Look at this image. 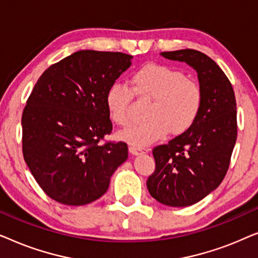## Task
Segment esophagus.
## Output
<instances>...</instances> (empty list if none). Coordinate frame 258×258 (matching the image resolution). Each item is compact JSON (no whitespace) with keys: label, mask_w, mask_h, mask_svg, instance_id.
I'll list each match as a JSON object with an SVG mask.
<instances>
[{"label":"esophagus","mask_w":258,"mask_h":258,"mask_svg":"<svg viewBox=\"0 0 258 258\" xmlns=\"http://www.w3.org/2000/svg\"><path fill=\"white\" fill-rule=\"evenodd\" d=\"M129 153L134 155V156H137V155H141V154H146L148 153L147 149H142V148H137V147H129Z\"/></svg>","instance_id":"34e87169"}]
</instances>
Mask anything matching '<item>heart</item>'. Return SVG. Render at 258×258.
Wrapping results in <instances>:
<instances>
[{
    "label": "heart",
    "mask_w": 258,
    "mask_h": 258,
    "mask_svg": "<svg viewBox=\"0 0 258 258\" xmlns=\"http://www.w3.org/2000/svg\"><path fill=\"white\" fill-rule=\"evenodd\" d=\"M133 93L142 100L151 101L147 109L148 121L130 126L121 137L135 147H147L165 136H179L195 124L203 104L200 84L186 79L177 69L148 63L133 74L130 79ZM108 116L118 126L132 121V91L114 83L104 96Z\"/></svg>",
    "instance_id": "b5f03b06"
}]
</instances>
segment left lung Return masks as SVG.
Returning <instances> with one entry per match:
<instances>
[{"mask_svg":"<svg viewBox=\"0 0 258 258\" xmlns=\"http://www.w3.org/2000/svg\"><path fill=\"white\" fill-rule=\"evenodd\" d=\"M196 70L203 104L189 132L153 150L156 163L147 186L168 207L192 206L213 192L227 174L237 139L234 89L217 63L194 49L161 52Z\"/></svg>","mask_w":258,"mask_h":258,"instance_id":"1","label":"left lung"}]
</instances>
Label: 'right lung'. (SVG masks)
Masks as SVG:
<instances>
[{
    "label": "right lung",
    "instance_id": "right-lung-1",
    "mask_svg": "<svg viewBox=\"0 0 258 258\" xmlns=\"http://www.w3.org/2000/svg\"><path fill=\"white\" fill-rule=\"evenodd\" d=\"M123 52L80 50L49 67L22 115L23 157L43 191L66 206L103 196L128 158L123 142H98L111 133L104 96L132 66Z\"/></svg>",
    "mask_w": 258,
    "mask_h": 258
}]
</instances>
